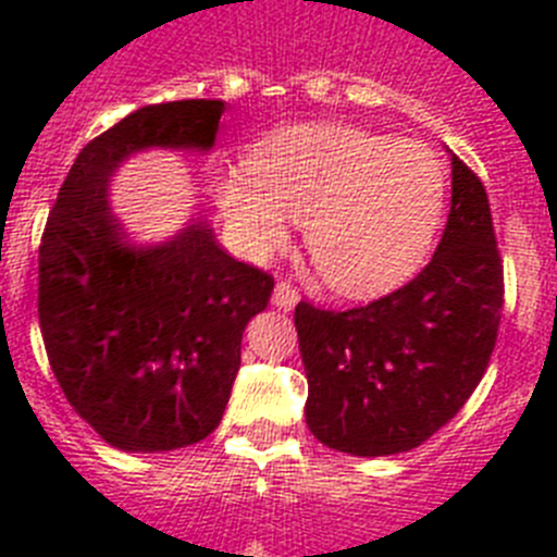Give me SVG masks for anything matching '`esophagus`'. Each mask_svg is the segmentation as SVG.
I'll return each instance as SVG.
<instances>
[{"mask_svg": "<svg viewBox=\"0 0 557 557\" xmlns=\"http://www.w3.org/2000/svg\"><path fill=\"white\" fill-rule=\"evenodd\" d=\"M298 301H301V295H298V289L293 287L289 282H278L273 289V304L275 309H282V312H293L295 307H298Z\"/></svg>", "mask_w": 557, "mask_h": 557, "instance_id": "esophagus-1", "label": "esophagus"}]
</instances>
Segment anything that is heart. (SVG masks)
<instances>
[{
    "mask_svg": "<svg viewBox=\"0 0 557 557\" xmlns=\"http://www.w3.org/2000/svg\"><path fill=\"white\" fill-rule=\"evenodd\" d=\"M250 175L214 186L231 243L264 262L287 245L289 220L323 282L348 298L398 287L441 225L446 178L421 141L354 125H293L250 152Z\"/></svg>",
    "mask_w": 557,
    "mask_h": 557,
    "instance_id": "heart-1",
    "label": "heart"
}]
</instances>
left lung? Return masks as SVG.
<instances>
[{"label": "left lung", "mask_w": 557, "mask_h": 557, "mask_svg": "<svg viewBox=\"0 0 557 557\" xmlns=\"http://www.w3.org/2000/svg\"><path fill=\"white\" fill-rule=\"evenodd\" d=\"M449 156V220L410 284L348 312L295 307L307 426L329 449H416L460 412L488 368L505 304L502 259L485 186Z\"/></svg>", "instance_id": "8db88e82"}]
</instances>
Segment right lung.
<instances>
[{
	"label": "right lung",
	"instance_id": "add662e5",
	"mask_svg": "<svg viewBox=\"0 0 557 557\" xmlns=\"http://www.w3.org/2000/svg\"><path fill=\"white\" fill-rule=\"evenodd\" d=\"M223 100L145 106L88 141L49 211L38 248V323L69 405L122 451H172L218 430L243 332L273 278L236 262L203 218L136 245L108 203L136 152H209Z\"/></svg>",
	"mask_w": 557,
	"mask_h": 557
}]
</instances>
